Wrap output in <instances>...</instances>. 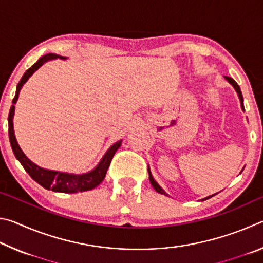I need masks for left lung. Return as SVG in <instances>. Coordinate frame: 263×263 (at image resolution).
Instances as JSON below:
<instances>
[{"label": "left lung", "mask_w": 263, "mask_h": 263, "mask_svg": "<svg viewBox=\"0 0 263 263\" xmlns=\"http://www.w3.org/2000/svg\"><path fill=\"white\" fill-rule=\"evenodd\" d=\"M224 78H225L226 80H228L229 83L232 84L233 88L235 89V91H237V94H238V96H239L240 104H241V109H242V111H245V108H243V97H242V94H241V90H240V87L238 86V83L235 82L232 78H229V77H224ZM148 175H149V182H151V184L153 185V188L155 189V191H157V193H159V194H162V195H164V196H168V194L166 193V191H164V190L161 188V186H160V185L158 184V182L153 179V176H152V173H151V169H149V167H148ZM215 195H216V194H215ZM215 195L208 196V197H205V198L201 199V201H205V199L210 198V197H212V196H215Z\"/></svg>", "instance_id": "1"}]
</instances>
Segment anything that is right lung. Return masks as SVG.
<instances>
[{
  "label": "right lung",
  "instance_id": "add662e5",
  "mask_svg": "<svg viewBox=\"0 0 263 263\" xmlns=\"http://www.w3.org/2000/svg\"><path fill=\"white\" fill-rule=\"evenodd\" d=\"M54 59H67L66 57H61L54 54V53H48L42 57L34 65L26 70L23 77H22L21 81L17 84L16 88V95L12 100V105L9 111L8 117V124H9V140H10V145L14 152L16 159L21 162L22 166L24 167L26 173L32 177V179L41 184L47 190L55 191V193H66V194H74L79 193V191H88L96 188L102 181L104 180L106 171L110 166L111 160H112L114 155L119 147H121L122 141L119 140L111 146V147L106 151V153L101 159V161L97 163V166L92 169V171L88 173H83V174H70V173L65 172H58V171H51V169L43 168L26 157L23 151L20 147L18 142L16 140L15 131H14V115H15V104L17 100H18V95L24 83L28 81L29 78L32 75L35 70L45 64V62Z\"/></svg>",
  "mask_w": 263,
  "mask_h": 263
}]
</instances>
